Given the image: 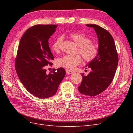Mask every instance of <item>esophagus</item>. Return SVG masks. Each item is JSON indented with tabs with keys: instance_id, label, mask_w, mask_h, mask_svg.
I'll return each instance as SVG.
<instances>
[{
	"instance_id": "34e87169",
	"label": "esophagus",
	"mask_w": 133,
	"mask_h": 133,
	"mask_svg": "<svg viewBox=\"0 0 133 133\" xmlns=\"http://www.w3.org/2000/svg\"><path fill=\"white\" fill-rule=\"evenodd\" d=\"M66 73L68 74H73L74 72L73 71H71L70 70H68V69H66Z\"/></svg>"
}]
</instances>
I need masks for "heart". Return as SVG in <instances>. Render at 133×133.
Wrapping results in <instances>:
<instances>
[{"instance_id": "obj_1", "label": "heart", "mask_w": 133, "mask_h": 133, "mask_svg": "<svg viewBox=\"0 0 133 133\" xmlns=\"http://www.w3.org/2000/svg\"><path fill=\"white\" fill-rule=\"evenodd\" d=\"M70 37L78 46V52L81 54L85 62H91L96 58L98 54V46L96 44L91 43L89 38L79 33H72L70 34ZM63 39V37H59L52 44V49L54 51H59ZM82 61V58L79 54L65 55L58 58L56 60V64L58 66L73 69L81 63Z\"/></svg>"}]
</instances>
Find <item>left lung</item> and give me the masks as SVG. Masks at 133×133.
Listing matches in <instances>:
<instances>
[{
	"instance_id": "obj_1",
	"label": "left lung",
	"mask_w": 133,
	"mask_h": 133,
	"mask_svg": "<svg viewBox=\"0 0 133 133\" xmlns=\"http://www.w3.org/2000/svg\"><path fill=\"white\" fill-rule=\"evenodd\" d=\"M86 26L94 28L98 36V54L86 65L91 70L87 76L82 74L83 79L78 90L84 95L94 96L104 91L111 83L118 64V56L109 32L95 24Z\"/></svg>"
}]
</instances>
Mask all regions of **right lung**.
<instances>
[{
  "mask_svg": "<svg viewBox=\"0 0 133 133\" xmlns=\"http://www.w3.org/2000/svg\"><path fill=\"white\" fill-rule=\"evenodd\" d=\"M55 25H37L28 29L20 41L15 70L26 89L38 98L54 95L65 75L63 68L47 74L45 67L53 65L54 59L49 46V39L56 30Z\"/></svg>",
  "mask_w": 133,
  "mask_h": 133,
  "instance_id": "1",
  "label": "right lung"
}]
</instances>
